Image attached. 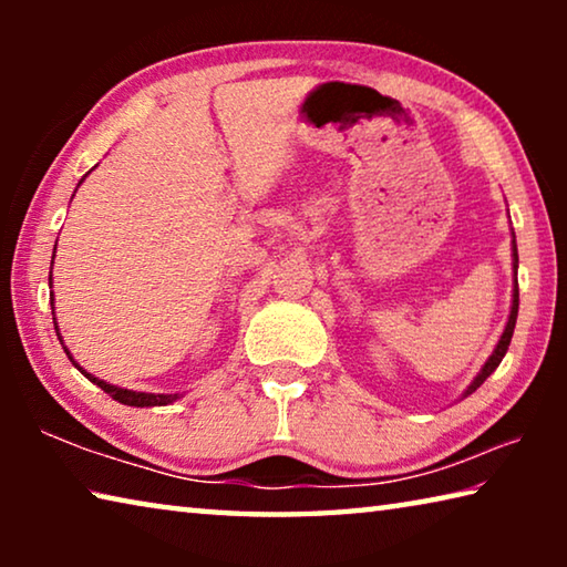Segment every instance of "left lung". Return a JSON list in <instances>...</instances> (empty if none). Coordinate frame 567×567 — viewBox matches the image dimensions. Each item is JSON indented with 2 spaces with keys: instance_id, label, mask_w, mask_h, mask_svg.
Segmentation results:
<instances>
[{
  "instance_id": "8db88e82",
  "label": "left lung",
  "mask_w": 567,
  "mask_h": 567,
  "mask_svg": "<svg viewBox=\"0 0 567 567\" xmlns=\"http://www.w3.org/2000/svg\"><path fill=\"white\" fill-rule=\"evenodd\" d=\"M513 270H515V275H517V245H515V233H513ZM517 305H520V292H517V280H515V287H513V305H511V318H507V324H505V330H503V334H501V340H497V344H495L493 354L485 360L483 368H480V372L473 378V382H470L467 390L463 392V398L473 395V392H475L480 385H483V382H485L487 378L493 375L497 364L503 362L505 352H507V348H511V340H513V330H515V320H517Z\"/></svg>"
}]
</instances>
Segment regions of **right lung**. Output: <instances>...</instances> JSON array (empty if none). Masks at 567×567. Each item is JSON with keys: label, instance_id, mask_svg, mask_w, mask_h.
Returning a JSON list of instances; mask_svg holds the SVG:
<instances>
[{"label": "right lung", "instance_id": "1", "mask_svg": "<svg viewBox=\"0 0 567 567\" xmlns=\"http://www.w3.org/2000/svg\"><path fill=\"white\" fill-rule=\"evenodd\" d=\"M90 175V172H87ZM82 182H84V177H82ZM80 182V185H82ZM54 249H56V245H54ZM52 265H54V257H52ZM50 287H52V272H50ZM50 302L54 305V292H50ZM52 315H54V310H52ZM54 320V330H56V338H60V342H62V334H60V328H56V318H52ZM62 348H64V342H62ZM64 352H66V358L72 360V364L76 370L82 372L84 378H87L90 382H94V385L97 388H102L104 392H107V395L112 398V400H117V402H122V405H130V408H157V405H169V402H175L177 398H179V392H175V395H169V392H137V390H127V388H117V385H110V382H104V380H100V378H94L92 372H87L84 368H80V364L74 362V358H72V352L64 348Z\"/></svg>", "mask_w": 567, "mask_h": 567}]
</instances>
